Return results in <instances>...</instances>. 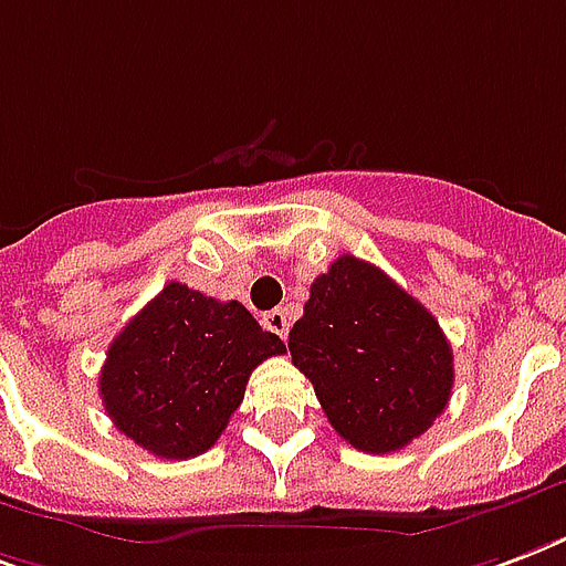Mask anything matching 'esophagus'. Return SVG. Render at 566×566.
<instances>
[{
    "label": "esophagus",
    "mask_w": 566,
    "mask_h": 566,
    "mask_svg": "<svg viewBox=\"0 0 566 566\" xmlns=\"http://www.w3.org/2000/svg\"><path fill=\"white\" fill-rule=\"evenodd\" d=\"M264 326L270 332H275L279 338H287V329H291L287 312H284V308H273V312H266L264 314Z\"/></svg>",
    "instance_id": "esophagus-1"
}]
</instances>
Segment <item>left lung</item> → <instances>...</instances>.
<instances>
[{"mask_svg": "<svg viewBox=\"0 0 566 566\" xmlns=\"http://www.w3.org/2000/svg\"><path fill=\"white\" fill-rule=\"evenodd\" d=\"M287 350L335 433L368 454L421 437L454 386V356L437 317L353 254L314 279Z\"/></svg>", "mask_w": 566, "mask_h": 566, "instance_id": "left-lung-1", "label": "left lung"}]
</instances>
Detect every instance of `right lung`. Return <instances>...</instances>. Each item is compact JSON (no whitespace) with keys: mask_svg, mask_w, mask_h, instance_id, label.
I'll return each mask as SVG.
<instances>
[{"mask_svg":"<svg viewBox=\"0 0 566 566\" xmlns=\"http://www.w3.org/2000/svg\"><path fill=\"white\" fill-rule=\"evenodd\" d=\"M282 353V338L237 300L168 282L112 340L97 388L124 437L154 457L189 460L222 437L252 370Z\"/></svg>","mask_w":566,"mask_h":566,"instance_id":"obj_1","label":"right lung"}]
</instances>
